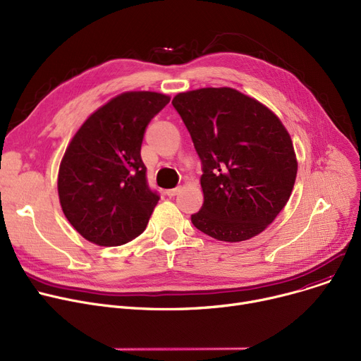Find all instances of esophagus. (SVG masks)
<instances>
[{"mask_svg":"<svg viewBox=\"0 0 361 361\" xmlns=\"http://www.w3.org/2000/svg\"><path fill=\"white\" fill-rule=\"evenodd\" d=\"M178 192H180V187H176V188H169V190H166L165 193L168 197H174L176 195H178Z\"/></svg>","mask_w":361,"mask_h":361,"instance_id":"obj_1","label":"esophagus"}]
</instances>
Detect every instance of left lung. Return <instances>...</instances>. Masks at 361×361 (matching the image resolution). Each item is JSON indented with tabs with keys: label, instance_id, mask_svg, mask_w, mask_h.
Instances as JSON below:
<instances>
[{
	"label": "left lung",
	"instance_id": "obj_1",
	"mask_svg": "<svg viewBox=\"0 0 361 361\" xmlns=\"http://www.w3.org/2000/svg\"><path fill=\"white\" fill-rule=\"evenodd\" d=\"M173 105L202 162L203 204L192 222L221 241L260 234L287 204L297 176L291 137L275 114L231 87L178 93Z\"/></svg>",
	"mask_w": 361,
	"mask_h": 361
}]
</instances>
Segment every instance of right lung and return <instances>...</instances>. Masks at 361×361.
I'll return each instance as SVG.
<instances>
[{
	"label": "right lung",
	"instance_id": "right-lung-1",
	"mask_svg": "<svg viewBox=\"0 0 361 361\" xmlns=\"http://www.w3.org/2000/svg\"><path fill=\"white\" fill-rule=\"evenodd\" d=\"M169 102L127 92L94 111L68 145L59 173L63 212L86 240L112 247L140 235L159 200L140 157L147 124Z\"/></svg>",
	"mask_w": 361,
	"mask_h": 361
}]
</instances>
